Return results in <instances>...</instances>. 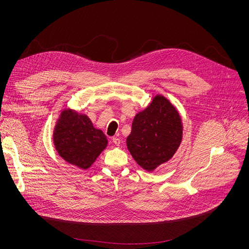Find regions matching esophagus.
Instances as JSON below:
<instances>
[{
  "label": "esophagus",
  "instance_id": "obj_1",
  "mask_svg": "<svg viewBox=\"0 0 249 249\" xmlns=\"http://www.w3.org/2000/svg\"><path fill=\"white\" fill-rule=\"evenodd\" d=\"M112 141H113L114 144H115V145H117V146H119V145H120V143H121L120 138H118V137H114V138L112 139Z\"/></svg>",
  "mask_w": 249,
  "mask_h": 249
}]
</instances>
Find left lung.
<instances>
[{
    "label": "left lung",
    "instance_id": "8db88e82",
    "mask_svg": "<svg viewBox=\"0 0 249 249\" xmlns=\"http://www.w3.org/2000/svg\"><path fill=\"white\" fill-rule=\"evenodd\" d=\"M182 130L181 117L175 105L158 94L135 115L131 133L126 139L127 148L139 166L153 172L173 159L181 143Z\"/></svg>",
    "mask_w": 249,
    "mask_h": 249
}]
</instances>
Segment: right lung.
<instances>
[{"label": "right lung", "mask_w": 249, "mask_h": 249, "mask_svg": "<svg viewBox=\"0 0 249 249\" xmlns=\"http://www.w3.org/2000/svg\"><path fill=\"white\" fill-rule=\"evenodd\" d=\"M52 139L60 158L84 171L91 166L108 145L102 130L95 128L86 114L71 108L60 111Z\"/></svg>", "instance_id": "1"}]
</instances>
